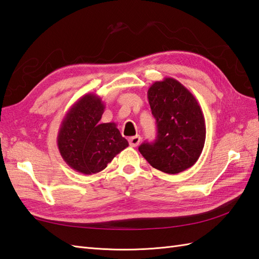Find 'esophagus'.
<instances>
[{
    "label": "esophagus",
    "mask_w": 259,
    "mask_h": 259,
    "mask_svg": "<svg viewBox=\"0 0 259 259\" xmlns=\"http://www.w3.org/2000/svg\"><path fill=\"white\" fill-rule=\"evenodd\" d=\"M140 140H141V138H140L139 135L134 136V137H130V138H129V145L131 147H137V146L139 145Z\"/></svg>",
    "instance_id": "34e87169"
}]
</instances>
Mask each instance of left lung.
Instances as JSON below:
<instances>
[{
    "label": "left lung",
    "instance_id": "8db88e82",
    "mask_svg": "<svg viewBox=\"0 0 259 259\" xmlns=\"http://www.w3.org/2000/svg\"><path fill=\"white\" fill-rule=\"evenodd\" d=\"M148 101L157 121V139L139 151L153 168L178 174L194 166L206 140V123L194 95L174 78L153 82Z\"/></svg>",
    "mask_w": 259,
    "mask_h": 259
}]
</instances>
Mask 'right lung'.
I'll list each match as a JSON object with an SVG mask.
<instances>
[{
    "label": "right lung",
    "instance_id": "right-lung-1",
    "mask_svg": "<svg viewBox=\"0 0 259 259\" xmlns=\"http://www.w3.org/2000/svg\"><path fill=\"white\" fill-rule=\"evenodd\" d=\"M104 103L87 93L65 113L58 133V148L69 167L83 175L100 172L129 146L114 122L101 123Z\"/></svg>",
    "mask_w": 259,
    "mask_h": 259
}]
</instances>
